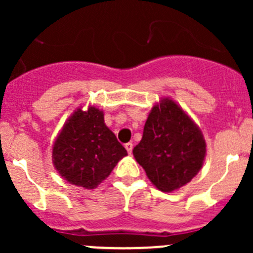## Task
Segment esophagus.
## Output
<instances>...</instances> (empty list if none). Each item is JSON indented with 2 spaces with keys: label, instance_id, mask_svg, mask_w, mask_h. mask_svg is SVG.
<instances>
[{
  "label": "esophagus",
  "instance_id": "1",
  "mask_svg": "<svg viewBox=\"0 0 253 253\" xmlns=\"http://www.w3.org/2000/svg\"><path fill=\"white\" fill-rule=\"evenodd\" d=\"M125 148H126L127 153H128V154H131L132 149H133V144H132V143H126V144H125Z\"/></svg>",
  "mask_w": 253,
  "mask_h": 253
}]
</instances>
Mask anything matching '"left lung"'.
<instances>
[{
    "label": "left lung",
    "instance_id": "left-lung-1",
    "mask_svg": "<svg viewBox=\"0 0 253 253\" xmlns=\"http://www.w3.org/2000/svg\"><path fill=\"white\" fill-rule=\"evenodd\" d=\"M133 155L157 188L171 192L200 171L206 142L202 132L177 104L164 99L150 111Z\"/></svg>",
    "mask_w": 253,
    "mask_h": 253
}]
</instances>
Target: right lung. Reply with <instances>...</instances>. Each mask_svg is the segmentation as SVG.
<instances>
[{
    "instance_id": "add662e5",
    "label": "right lung",
    "mask_w": 253,
    "mask_h": 253,
    "mask_svg": "<svg viewBox=\"0 0 253 253\" xmlns=\"http://www.w3.org/2000/svg\"><path fill=\"white\" fill-rule=\"evenodd\" d=\"M127 150L104 124L95 108L75 112L52 148L58 174L73 185L95 188L105 180Z\"/></svg>"
}]
</instances>
